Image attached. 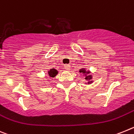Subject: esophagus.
<instances>
[{
  "label": "esophagus",
  "instance_id": "esophagus-1",
  "mask_svg": "<svg viewBox=\"0 0 134 134\" xmlns=\"http://www.w3.org/2000/svg\"><path fill=\"white\" fill-rule=\"evenodd\" d=\"M64 67H65V69L66 70H70V69H71L70 65H68V64H65V65H64Z\"/></svg>",
  "mask_w": 134,
  "mask_h": 134
}]
</instances>
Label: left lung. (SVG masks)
I'll return each mask as SVG.
<instances>
[{
  "label": "left lung",
  "mask_w": 134,
  "mask_h": 134,
  "mask_svg": "<svg viewBox=\"0 0 134 134\" xmlns=\"http://www.w3.org/2000/svg\"><path fill=\"white\" fill-rule=\"evenodd\" d=\"M80 73H83V74H89V71H87L84 68L81 69L80 70ZM85 79H86V80H90L92 79V76H91V75H88V76L86 77V78H85ZM90 82H92V81H88V83H90Z\"/></svg>",
  "instance_id": "1"
}]
</instances>
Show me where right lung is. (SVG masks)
I'll return each mask as SVG.
<instances>
[{
	"mask_svg": "<svg viewBox=\"0 0 134 134\" xmlns=\"http://www.w3.org/2000/svg\"><path fill=\"white\" fill-rule=\"evenodd\" d=\"M48 75H49L50 77H54L56 76V75H57L58 74V71L56 70L55 69H50V71H48Z\"/></svg>",
	"mask_w": 134,
	"mask_h": 134,
	"instance_id": "right-lung-1",
	"label": "right lung"
}]
</instances>
